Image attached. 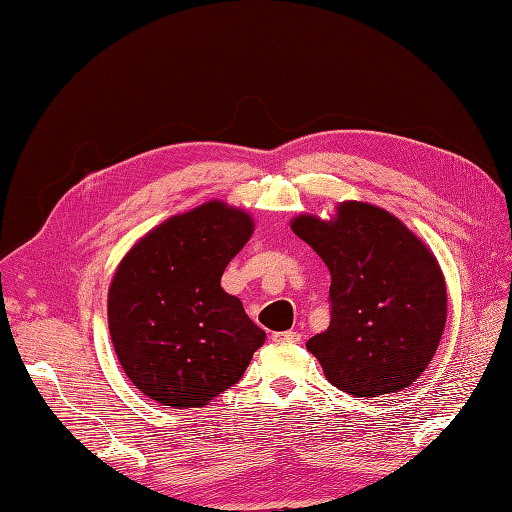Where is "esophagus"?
Returning a JSON list of instances; mask_svg holds the SVG:
<instances>
[{"label":"esophagus","instance_id":"34e87169","mask_svg":"<svg viewBox=\"0 0 512 512\" xmlns=\"http://www.w3.org/2000/svg\"><path fill=\"white\" fill-rule=\"evenodd\" d=\"M273 342H277V344H297V342H301V335L297 331H280V333H273Z\"/></svg>","mask_w":512,"mask_h":512}]
</instances>
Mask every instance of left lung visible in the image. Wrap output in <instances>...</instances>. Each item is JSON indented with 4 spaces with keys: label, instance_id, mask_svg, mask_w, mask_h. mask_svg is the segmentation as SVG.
I'll return each mask as SVG.
<instances>
[{
    "label": "left lung",
    "instance_id": "8db88e82",
    "mask_svg": "<svg viewBox=\"0 0 512 512\" xmlns=\"http://www.w3.org/2000/svg\"><path fill=\"white\" fill-rule=\"evenodd\" d=\"M290 228L331 271L329 329L307 342L327 380L354 397L408 389L446 324L436 256L393 213L346 200L335 218L301 213Z\"/></svg>",
    "mask_w": 512,
    "mask_h": 512
}]
</instances>
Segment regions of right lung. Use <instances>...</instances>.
<instances>
[{
  "mask_svg": "<svg viewBox=\"0 0 512 512\" xmlns=\"http://www.w3.org/2000/svg\"><path fill=\"white\" fill-rule=\"evenodd\" d=\"M254 232L243 209L209 200L149 230L108 288V331L138 391L170 408H203L237 384L265 331L222 286Z\"/></svg>",
  "mask_w": 512,
  "mask_h": 512,
  "instance_id": "obj_1",
  "label": "right lung"
}]
</instances>
